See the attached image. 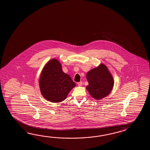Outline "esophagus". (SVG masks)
Instances as JSON below:
<instances>
[{
  "label": "esophagus",
  "instance_id": "obj_1",
  "mask_svg": "<svg viewBox=\"0 0 150 150\" xmlns=\"http://www.w3.org/2000/svg\"><path fill=\"white\" fill-rule=\"evenodd\" d=\"M77 84H78V85L79 86H82V85H83V83H82V81H80V82L78 83Z\"/></svg>",
  "mask_w": 150,
  "mask_h": 150
}]
</instances>
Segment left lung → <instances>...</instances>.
<instances>
[{
  "label": "left lung",
  "mask_w": 150,
  "mask_h": 150,
  "mask_svg": "<svg viewBox=\"0 0 150 150\" xmlns=\"http://www.w3.org/2000/svg\"><path fill=\"white\" fill-rule=\"evenodd\" d=\"M86 78L88 83L86 89L91 96L97 100L108 96L113 87L112 76L108 67L103 64L88 71Z\"/></svg>",
  "instance_id": "1"
}]
</instances>
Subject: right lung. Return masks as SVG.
<instances>
[{
	"label": "right lung",
	"instance_id": "obj_1",
	"mask_svg": "<svg viewBox=\"0 0 150 150\" xmlns=\"http://www.w3.org/2000/svg\"><path fill=\"white\" fill-rule=\"evenodd\" d=\"M76 86L70 76L63 71L58 60H50L44 66L39 79V87L47 100L59 103L66 99L70 91Z\"/></svg>",
	"mask_w": 150,
	"mask_h": 150
}]
</instances>
